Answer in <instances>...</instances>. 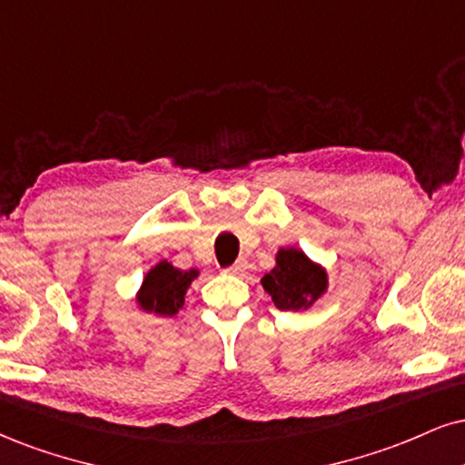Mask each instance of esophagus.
<instances>
[{
    "instance_id": "obj_1",
    "label": "esophagus",
    "mask_w": 465,
    "mask_h": 465,
    "mask_svg": "<svg viewBox=\"0 0 465 465\" xmlns=\"http://www.w3.org/2000/svg\"><path fill=\"white\" fill-rule=\"evenodd\" d=\"M244 271H247V260H238L236 264L229 266L225 272H229V275H242Z\"/></svg>"
}]
</instances>
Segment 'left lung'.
Returning <instances> with one entry per match:
<instances>
[{
	"label": "left lung",
	"instance_id": "obj_1",
	"mask_svg": "<svg viewBox=\"0 0 465 465\" xmlns=\"http://www.w3.org/2000/svg\"><path fill=\"white\" fill-rule=\"evenodd\" d=\"M275 262V268L262 277V286L271 294L277 310H307L327 292V271L301 249H279Z\"/></svg>",
	"mask_w": 465,
	"mask_h": 465
}]
</instances>
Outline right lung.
<instances>
[{
    "label": "right lung",
    "instance_id": "1",
    "mask_svg": "<svg viewBox=\"0 0 465 465\" xmlns=\"http://www.w3.org/2000/svg\"><path fill=\"white\" fill-rule=\"evenodd\" d=\"M199 277L197 268H175L171 262L162 260L144 275L136 301L141 310L155 316H175L183 307L190 283Z\"/></svg>",
    "mask_w": 465,
    "mask_h": 465
}]
</instances>
